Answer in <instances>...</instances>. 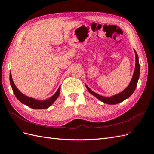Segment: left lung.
Segmentation results:
<instances>
[{
	"label": "left lung",
	"mask_w": 154,
	"mask_h": 154,
	"mask_svg": "<svg viewBox=\"0 0 154 154\" xmlns=\"http://www.w3.org/2000/svg\"><path fill=\"white\" fill-rule=\"evenodd\" d=\"M135 54H136V67H135L133 76L131 80V82L130 83V84L123 91L113 96L106 97L96 94V92H93L89 87H88L87 85H85L88 91L91 94L97 97V99L101 100V101H103V103L106 104H110V105L118 104L120 103V102H122L126 99H127L128 97H129L133 94V92H134L135 89H136L137 84V82L139 80V73H140V66H139V63L138 56L136 51H135Z\"/></svg>",
	"instance_id": "1"
}]
</instances>
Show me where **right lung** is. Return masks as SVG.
Masks as SVG:
<instances>
[{
  "label": "right lung",
  "instance_id": "add662e5",
  "mask_svg": "<svg viewBox=\"0 0 154 154\" xmlns=\"http://www.w3.org/2000/svg\"><path fill=\"white\" fill-rule=\"evenodd\" d=\"M10 84L11 85L13 91L17 98L23 104H25L26 105L30 107V108H32L33 109H45L48 108V107H49L51 105H52L54 102V101L58 98L60 92V87L57 92H56L52 97H51L50 98L44 101L37 100L34 98H32V97L26 96V95L23 94L22 92H20L19 91H18V89L17 88L15 83H14L13 81L11 72L10 74Z\"/></svg>",
  "mask_w": 154,
  "mask_h": 154
}]
</instances>
